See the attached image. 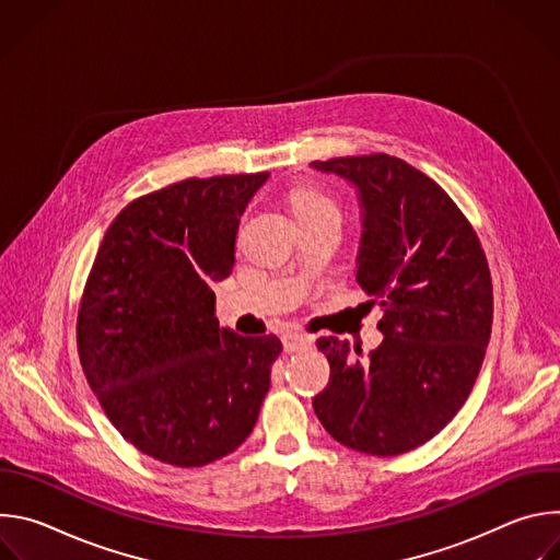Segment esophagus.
Returning <instances> with one entry per match:
<instances>
[{"label": "esophagus", "instance_id": "1", "mask_svg": "<svg viewBox=\"0 0 560 560\" xmlns=\"http://www.w3.org/2000/svg\"><path fill=\"white\" fill-rule=\"evenodd\" d=\"M312 343H314V337H310V335H305V332H285L283 335V348H285V352H299V350H307V348H312Z\"/></svg>", "mask_w": 560, "mask_h": 560}]
</instances>
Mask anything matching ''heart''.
I'll return each mask as SVG.
<instances>
[{
  "mask_svg": "<svg viewBox=\"0 0 560 560\" xmlns=\"http://www.w3.org/2000/svg\"><path fill=\"white\" fill-rule=\"evenodd\" d=\"M294 212L296 217L301 214H318V212H337L339 214V206L337 201L322 192V190H314V188H301L294 192Z\"/></svg>",
  "mask_w": 560,
  "mask_h": 560,
  "instance_id": "obj_1",
  "label": "heart"
}]
</instances>
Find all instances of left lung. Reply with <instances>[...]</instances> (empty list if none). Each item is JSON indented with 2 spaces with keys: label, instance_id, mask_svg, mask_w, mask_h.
<instances>
[{
  "label": "left lung",
  "instance_id": "left-lung-1",
  "mask_svg": "<svg viewBox=\"0 0 560 560\" xmlns=\"http://www.w3.org/2000/svg\"><path fill=\"white\" fill-rule=\"evenodd\" d=\"M312 166L361 192L357 283L383 307L385 335L365 361L357 346L318 339L330 381L312 408L350 450L406 454L456 417L481 372L494 312L490 266L452 197L404 159L372 152Z\"/></svg>",
  "mask_w": 560,
  "mask_h": 560
}]
</instances>
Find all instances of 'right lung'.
I'll return each instance as SVG.
<instances>
[{
	"instance_id": "right-lung-1",
	"label": "right lung",
	"mask_w": 560,
	"mask_h": 560,
	"mask_svg": "<svg viewBox=\"0 0 560 560\" xmlns=\"http://www.w3.org/2000/svg\"><path fill=\"white\" fill-rule=\"evenodd\" d=\"M268 173L190 177L110 223L77 312V352L117 432L201 467L242 445L270 389L279 337L219 328L214 281L234 268L238 219Z\"/></svg>"
}]
</instances>
